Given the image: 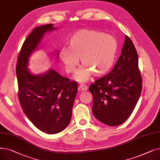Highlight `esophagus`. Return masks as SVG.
Returning a JSON list of instances; mask_svg holds the SVG:
<instances>
[{
    "mask_svg": "<svg viewBox=\"0 0 160 160\" xmlns=\"http://www.w3.org/2000/svg\"><path fill=\"white\" fill-rule=\"evenodd\" d=\"M79 88L82 90V91H86V90L88 89V87L86 86H85L84 84H81L79 86Z\"/></svg>",
    "mask_w": 160,
    "mask_h": 160,
    "instance_id": "esophagus-1",
    "label": "esophagus"
}]
</instances>
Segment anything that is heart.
Instances as JSON below:
<instances>
[{"label": "heart", "mask_w": 160, "mask_h": 160, "mask_svg": "<svg viewBox=\"0 0 160 160\" xmlns=\"http://www.w3.org/2000/svg\"><path fill=\"white\" fill-rule=\"evenodd\" d=\"M117 50L114 37L101 32L83 29L75 32L68 40V48H62L59 58L68 73H73L79 63L84 65L78 71L76 79L88 80L93 74L102 76L112 67Z\"/></svg>", "instance_id": "b5f03b06"}]
</instances>
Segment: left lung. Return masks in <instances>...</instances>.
I'll return each instance as SVG.
<instances>
[{
    "instance_id": "obj_1",
    "label": "left lung",
    "mask_w": 160,
    "mask_h": 160,
    "mask_svg": "<svg viewBox=\"0 0 160 160\" xmlns=\"http://www.w3.org/2000/svg\"><path fill=\"white\" fill-rule=\"evenodd\" d=\"M138 54L127 35L120 56L113 69L89 87L93 95L92 112L110 126L123 123L133 112L142 91Z\"/></svg>"
}]
</instances>
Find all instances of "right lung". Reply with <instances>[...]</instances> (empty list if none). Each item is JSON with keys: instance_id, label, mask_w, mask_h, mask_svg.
<instances>
[{"instance_id": "add662e5", "label": "right lung", "mask_w": 160, "mask_h": 160, "mask_svg": "<svg viewBox=\"0 0 160 160\" xmlns=\"http://www.w3.org/2000/svg\"><path fill=\"white\" fill-rule=\"evenodd\" d=\"M53 24L34 29L24 41L16 65L18 98L25 114L38 129L48 134L63 131L70 123L78 84L50 69L39 75L27 68L29 57Z\"/></svg>"}]
</instances>
